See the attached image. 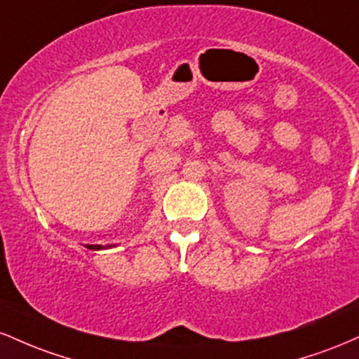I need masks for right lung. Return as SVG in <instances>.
<instances>
[{
	"instance_id": "1",
	"label": "right lung",
	"mask_w": 359,
	"mask_h": 359,
	"mask_svg": "<svg viewBox=\"0 0 359 359\" xmlns=\"http://www.w3.org/2000/svg\"><path fill=\"white\" fill-rule=\"evenodd\" d=\"M86 248H89V250H101L102 246L101 245H86Z\"/></svg>"
}]
</instances>
